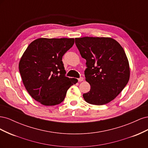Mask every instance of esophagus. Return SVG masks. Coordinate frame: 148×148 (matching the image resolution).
I'll list each match as a JSON object with an SVG mask.
<instances>
[{
	"label": "esophagus",
	"mask_w": 148,
	"mask_h": 148,
	"mask_svg": "<svg viewBox=\"0 0 148 148\" xmlns=\"http://www.w3.org/2000/svg\"><path fill=\"white\" fill-rule=\"evenodd\" d=\"M78 82H83V81L84 78H83V77H80V78H78Z\"/></svg>",
	"instance_id": "obj_1"
}]
</instances>
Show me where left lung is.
<instances>
[{"instance_id":"1","label":"left lung","mask_w":148,"mask_h":148,"mask_svg":"<svg viewBox=\"0 0 148 148\" xmlns=\"http://www.w3.org/2000/svg\"><path fill=\"white\" fill-rule=\"evenodd\" d=\"M82 57L86 60L84 71L90 91L83 95L89 104L104 105L117 97L128 83L129 62L123 47L111 38H75Z\"/></svg>"}]
</instances>
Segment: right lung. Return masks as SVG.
I'll return each mask as SVG.
<instances>
[{"label":"right lung","mask_w":148,"mask_h":148,"mask_svg":"<svg viewBox=\"0 0 148 148\" xmlns=\"http://www.w3.org/2000/svg\"><path fill=\"white\" fill-rule=\"evenodd\" d=\"M73 38H38L31 42L19 62L23 83L30 96L44 106L59 104L69 88L78 82L65 76L62 57Z\"/></svg>","instance_id":"right-lung-1"}]
</instances>
